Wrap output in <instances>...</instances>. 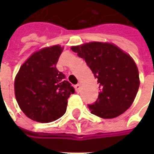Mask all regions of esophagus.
Here are the masks:
<instances>
[{"label":"esophagus","instance_id":"obj_1","mask_svg":"<svg viewBox=\"0 0 154 154\" xmlns=\"http://www.w3.org/2000/svg\"><path fill=\"white\" fill-rule=\"evenodd\" d=\"M80 88H81L80 84H77V85H75V89H76V91H77V92H79V91H80Z\"/></svg>","mask_w":154,"mask_h":154}]
</instances>
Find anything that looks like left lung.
Here are the masks:
<instances>
[{
  "mask_svg": "<svg viewBox=\"0 0 154 154\" xmlns=\"http://www.w3.org/2000/svg\"><path fill=\"white\" fill-rule=\"evenodd\" d=\"M72 50L86 61L99 83V96L88 105L91 113L112 119L129 109L139 87V70L134 61L115 44L91 42L72 46Z\"/></svg>",
  "mask_w": 154,
  "mask_h": 154,
  "instance_id": "8db88e82",
  "label": "left lung"
}]
</instances>
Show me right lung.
<instances>
[{
	"label": "right lung",
	"instance_id": "1",
	"mask_svg": "<svg viewBox=\"0 0 154 154\" xmlns=\"http://www.w3.org/2000/svg\"><path fill=\"white\" fill-rule=\"evenodd\" d=\"M63 48L54 45L35 52L22 65L15 79V94L21 110L29 119L49 123L67 110L75 89L56 67Z\"/></svg>",
	"mask_w": 154,
	"mask_h": 154
}]
</instances>
